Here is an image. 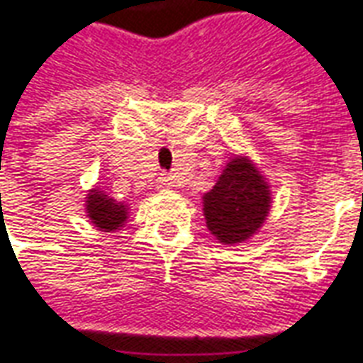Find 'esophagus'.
<instances>
[{
	"label": "esophagus",
	"mask_w": 363,
	"mask_h": 363,
	"mask_svg": "<svg viewBox=\"0 0 363 363\" xmlns=\"http://www.w3.org/2000/svg\"><path fill=\"white\" fill-rule=\"evenodd\" d=\"M157 187L166 191V189H172V187H174V182H172V179H169L167 176L160 177V182H157Z\"/></svg>",
	"instance_id": "esophagus-1"
}]
</instances>
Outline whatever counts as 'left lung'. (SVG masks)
<instances>
[{
	"instance_id": "left-lung-1",
	"label": "left lung",
	"mask_w": 363,
	"mask_h": 363,
	"mask_svg": "<svg viewBox=\"0 0 363 363\" xmlns=\"http://www.w3.org/2000/svg\"><path fill=\"white\" fill-rule=\"evenodd\" d=\"M269 209V186L247 157L231 160L213 189L203 196L207 227L225 245L251 237L267 219Z\"/></svg>"
}]
</instances>
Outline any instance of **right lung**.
I'll return each mask as SVG.
<instances>
[{
  "mask_svg": "<svg viewBox=\"0 0 363 363\" xmlns=\"http://www.w3.org/2000/svg\"><path fill=\"white\" fill-rule=\"evenodd\" d=\"M86 213L92 219V223L104 231H114L126 221V206L116 203L114 199L104 196L101 189H92L86 201Z\"/></svg>",
  "mask_w": 363,
  "mask_h": 363,
  "instance_id": "1",
  "label": "right lung"
}]
</instances>
